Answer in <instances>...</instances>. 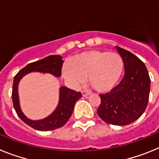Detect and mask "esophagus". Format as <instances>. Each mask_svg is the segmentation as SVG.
<instances>
[{
  "label": "esophagus",
  "instance_id": "34e87169",
  "mask_svg": "<svg viewBox=\"0 0 159 159\" xmlns=\"http://www.w3.org/2000/svg\"><path fill=\"white\" fill-rule=\"evenodd\" d=\"M81 93H82L83 96L86 97V96H88V95H89L90 94H91V92H86V91H82V92H81Z\"/></svg>",
  "mask_w": 159,
  "mask_h": 159
}]
</instances>
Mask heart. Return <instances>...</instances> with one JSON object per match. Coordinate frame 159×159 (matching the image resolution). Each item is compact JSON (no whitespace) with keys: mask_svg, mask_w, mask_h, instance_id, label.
I'll return each mask as SVG.
<instances>
[{"mask_svg":"<svg viewBox=\"0 0 159 159\" xmlns=\"http://www.w3.org/2000/svg\"><path fill=\"white\" fill-rule=\"evenodd\" d=\"M124 61L119 54L91 50L75 55L64 66L62 75L73 87H79L88 76L90 84L99 92L111 90L123 75Z\"/></svg>","mask_w":159,"mask_h":159,"instance_id":"1","label":"heart"}]
</instances>
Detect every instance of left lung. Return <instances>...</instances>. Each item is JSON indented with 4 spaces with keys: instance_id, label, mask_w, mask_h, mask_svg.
I'll return each instance as SVG.
<instances>
[{
    "instance_id": "1",
    "label": "left lung",
    "mask_w": 159,
    "mask_h": 159,
    "mask_svg": "<svg viewBox=\"0 0 159 159\" xmlns=\"http://www.w3.org/2000/svg\"><path fill=\"white\" fill-rule=\"evenodd\" d=\"M116 48L124 61V76L110 92L99 95L97 113L105 123L124 126L137 120L146 110L151 79L141 60L127 50Z\"/></svg>"
}]
</instances>
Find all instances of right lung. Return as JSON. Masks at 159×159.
Instances as JSON below:
<instances>
[{
  "instance_id": "1",
  "label": "right lung",
  "mask_w": 159,
  "mask_h": 159,
  "mask_svg": "<svg viewBox=\"0 0 159 159\" xmlns=\"http://www.w3.org/2000/svg\"><path fill=\"white\" fill-rule=\"evenodd\" d=\"M63 63L64 60H62L61 56H48L42 60L29 64L14 77L12 92L14 109L20 119L35 130L48 131L63 127L71 117L75 103L82 97V95L80 92H77L66 87H60L59 102L54 111L44 119L32 120L25 116L20 108L18 94V85L20 81L25 75L30 72L49 73L55 77H60L61 75Z\"/></svg>"
}]
</instances>
